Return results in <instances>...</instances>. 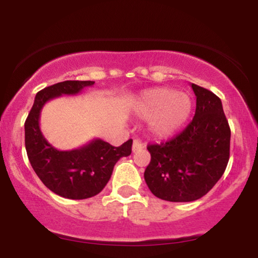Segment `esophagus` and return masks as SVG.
<instances>
[{"mask_svg":"<svg viewBox=\"0 0 258 258\" xmlns=\"http://www.w3.org/2000/svg\"><path fill=\"white\" fill-rule=\"evenodd\" d=\"M143 148H144V146L141 141H138V139H135V141H133V144H132V152L133 153L141 152Z\"/></svg>","mask_w":258,"mask_h":258,"instance_id":"obj_1","label":"esophagus"}]
</instances>
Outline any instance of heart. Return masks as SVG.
I'll use <instances>...</instances> for the list:
<instances>
[{
	"label": "heart",
	"mask_w": 258,
	"mask_h": 258,
	"mask_svg": "<svg viewBox=\"0 0 258 258\" xmlns=\"http://www.w3.org/2000/svg\"><path fill=\"white\" fill-rule=\"evenodd\" d=\"M193 110V99L188 93L167 87L148 90L136 102L139 116L149 120V131L154 137H172L184 126Z\"/></svg>",
	"instance_id": "heart-1"
}]
</instances>
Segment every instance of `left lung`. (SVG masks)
Returning <instances> with one entry per match:
<instances>
[{
	"label": "left lung",
	"mask_w": 258,
	"mask_h": 258,
	"mask_svg": "<svg viewBox=\"0 0 258 258\" xmlns=\"http://www.w3.org/2000/svg\"><path fill=\"white\" fill-rule=\"evenodd\" d=\"M197 96L193 121L173 139L149 144L150 164L144 172L156 198L188 203L209 193L226 171L230 128L221 99L211 91L191 84Z\"/></svg>",
	"instance_id": "8db88e82"
}]
</instances>
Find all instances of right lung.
<instances>
[{
	"label": "right lung",
	"mask_w": 258,
	"mask_h": 258,
	"mask_svg": "<svg viewBox=\"0 0 258 258\" xmlns=\"http://www.w3.org/2000/svg\"><path fill=\"white\" fill-rule=\"evenodd\" d=\"M94 81H63L36 94L25 121V148L35 173L49 190L67 199L81 200L99 194L110 179L115 164L131 154L132 139L112 147L103 139H92L73 150H58L47 142L40 128V115L48 100L78 94Z\"/></svg>",
	"instance_id": "add662e5"
}]
</instances>
